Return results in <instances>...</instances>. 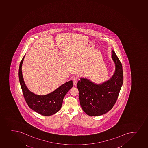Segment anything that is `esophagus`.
Returning <instances> with one entry per match:
<instances>
[{
    "label": "esophagus",
    "mask_w": 148,
    "mask_h": 148,
    "mask_svg": "<svg viewBox=\"0 0 148 148\" xmlns=\"http://www.w3.org/2000/svg\"><path fill=\"white\" fill-rule=\"evenodd\" d=\"M73 81L74 85H76V84H77V78L76 77H74L73 78Z\"/></svg>",
    "instance_id": "1"
}]
</instances>
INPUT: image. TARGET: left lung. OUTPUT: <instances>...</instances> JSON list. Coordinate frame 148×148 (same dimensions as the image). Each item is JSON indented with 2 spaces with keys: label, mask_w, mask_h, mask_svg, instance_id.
I'll return each mask as SVG.
<instances>
[{
  "label": "left lung",
  "mask_w": 148,
  "mask_h": 148,
  "mask_svg": "<svg viewBox=\"0 0 148 148\" xmlns=\"http://www.w3.org/2000/svg\"><path fill=\"white\" fill-rule=\"evenodd\" d=\"M112 53L115 71L110 80L100 85L85 78L78 81L80 104L84 112L90 116L106 114L112 109L118 98L123 82V69L114 51Z\"/></svg>",
  "instance_id": "obj_1"
}]
</instances>
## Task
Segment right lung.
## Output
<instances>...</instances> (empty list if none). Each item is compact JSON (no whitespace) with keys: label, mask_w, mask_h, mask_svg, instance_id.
I'll use <instances>...</instances> for the list:
<instances>
[{"label":"right lung","mask_w":148,"mask_h":148,"mask_svg":"<svg viewBox=\"0 0 148 148\" xmlns=\"http://www.w3.org/2000/svg\"><path fill=\"white\" fill-rule=\"evenodd\" d=\"M20 62L18 76L20 86L25 101L28 106L36 112L44 116H50L58 112L62 105L63 100L67 92L73 86L72 80L60 86L51 93L45 95H38L30 92L25 85L22 76V64Z\"/></svg>","instance_id":"obj_1"}]
</instances>
